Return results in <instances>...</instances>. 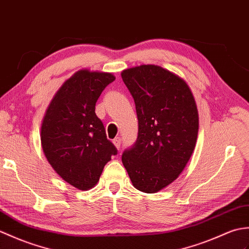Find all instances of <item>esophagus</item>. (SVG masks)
Returning <instances> with one entry per match:
<instances>
[{"instance_id":"obj_1","label":"esophagus","mask_w":249,"mask_h":249,"mask_svg":"<svg viewBox=\"0 0 249 249\" xmlns=\"http://www.w3.org/2000/svg\"><path fill=\"white\" fill-rule=\"evenodd\" d=\"M113 142H114V145L116 146V148L120 149V147H121V139H120V137H116V139H114Z\"/></svg>"}]
</instances>
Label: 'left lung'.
Wrapping results in <instances>:
<instances>
[{
  "mask_svg": "<svg viewBox=\"0 0 249 249\" xmlns=\"http://www.w3.org/2000/svg\"><path fill=\"white\" fill-rule=\"evenodd\" d=\"M121 78L139 119L136 142L121 160L135 189L157 193L178 178L194 151L199 124L195 99L183 80L160 66L126 69Z\"/></svg>",
  "mask_w": 249,
  "mask_h": 249,
  "instance_id": "8db88e82",
  "label": "left lung"
}]
</instances>
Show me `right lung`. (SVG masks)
I'll return each instance as SVG.
<instances>
[{"label": "right lung", "mask_w": 249, "mask_h": 249, "mask_svg": "<svg viewBox=\"0 0 249 249\" xmlns=\"http://www.w3.org/2000/svg\"><path fill=\"white\" fill-rule=\"evenodd\" d=\"M112 73H74L54 96L41 126V145L53 169L76 189L97 184L106 164L117 148L107 140L106 128L96 115V102Z\"/></svg>", "instance_id": "1"}]
</instances>
